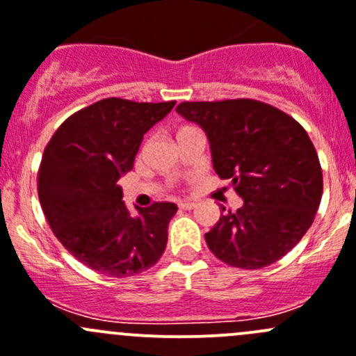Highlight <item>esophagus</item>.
<instances>
[{
	"label": "esophagus",
	"instance_id": "obj_1",
	"mask_svg": "<svg viewBox=\"0 0 356 356\" xmlns=\"http://www.w3.org/2000/svg\"><path fill=\"white\" fill-rule=\"evenodd\" d=\"M178 206H179V209L190 211V209H193V207H195V202H192V200H183V202H179Z\"/></svg>",
	"mask_w": 356,
	"mask_h": 356
}]
</instances>
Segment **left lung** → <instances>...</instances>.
Masks as SVG:
<instances>
[{"mask_svg":"<svg viewBox=\"0 0 356 356\" xmlns=\"http://www.w3.org/2000/svg\"><path fill=\"white\" fill-rule=\"evenodd\" d=\"M177 111L206 131L214 171L244 199L241 209L221 214L206 234L211 252L244 270L286 256L312 227L323 190L318 156L305 128L251 98L183 102Z\"/></svg>","mask_w":356,"mask_h":356,"instance_id":"8db88e82","label":"left lung"}]
</instances>
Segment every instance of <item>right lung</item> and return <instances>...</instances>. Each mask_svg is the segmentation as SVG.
Segmentation results:
<instances>
[{"instance_id": "obj_1", "label": "right lung", "mask_w": 356, "mask_h": 356, "mask_svg": "<svg viewBox=\"0 0 356 356\" xmlns=\"http://www.w3.org/2000/svg\"><path fill=\"white\" fill-rule=\"evenodd\" d=\"M177 102L104 98L67 118L44 149L38 195L60 244L83 265L131 277L156 265L168 242L173 202L126 207L119 178L133 170L143 135Z\"/></svg>"}]
</instances>
